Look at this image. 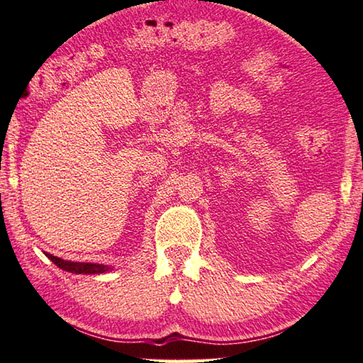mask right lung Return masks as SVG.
<instances>
[{
	"label": "right lung",
	"instance_id": "obj_1",
	"mask_svg": "<svg viewBox=\"0 0 363 363\" xmlns=\"http://www.w3.org/2000/svg\"><path fill=\"white\" fill-rule=\"evenodd\" d=\"M51 262H53L57 268L65 269V272L69 273H76V274H100V273H106L109 269H113V267H108V264L103 263H84V262H67L62 260L60 257H55L51 254H47Z\"/></svg>",
	"mask_w": 363,
	"mask_h": 363
}]
</instances>
